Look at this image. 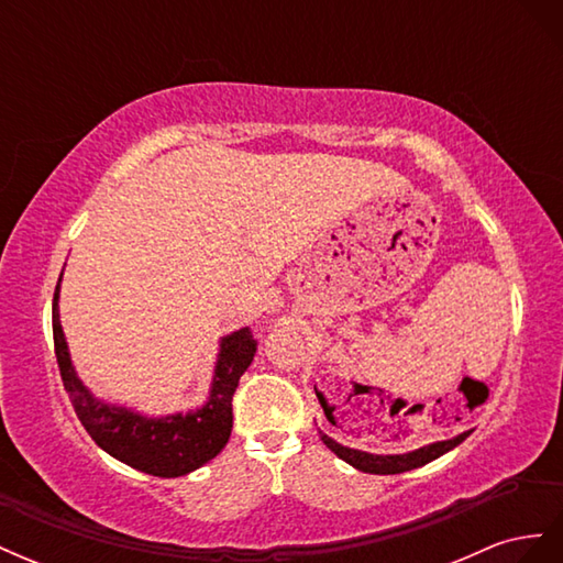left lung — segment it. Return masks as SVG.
Masks as SVG:
<instances>
[{
  "mask_svg": "<svg viewBox=\"0 0 563 563\" xmlns=\"http://www.w3.org/2000/svg\"><path fill=\"white\" fill-rule=\"evenodd\" d=\"M319 437H321L323 444H327L340 460H345V463H350L352 467H356L360 472H368V474H401V472L428 465V463H432V460H437L439 455L449 453L457 444H463V441L470 437V432H463V434H457V437L446 439V441H437V444L422 446L418 451L401 453V455H376V453L356 451V449L338 444L335 439H331L329 434H323V432H319Z\"/></svg>",
  "mask_w": 563,
  "mask_h": 563,
  "instance_id": "8db88e82",
  "label": "left lung"
}]
</instances>
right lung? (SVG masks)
<instances>
[{"label": "right lung", "instance_id": "1", "mask_svg": "<svg viewBox=\"0 0 563 563\" xmlns=\"http://www.w3.org/2000/svg\"><path fill=\"white\" fill-rule=\"evenodd\" d=\"M58 291L60 279L54 294V347L60 378L84 430L100 449L129 467L152 476H166V479L199 470L225 449L232 432L234 389L258 350L249 329H240L220 340L207 404L190 413L145 418L129 411L126 406L98 401L77 378L60 327Z\"/></svg>", "mask_w": 563, "mask_h": 563}]
</instances>
